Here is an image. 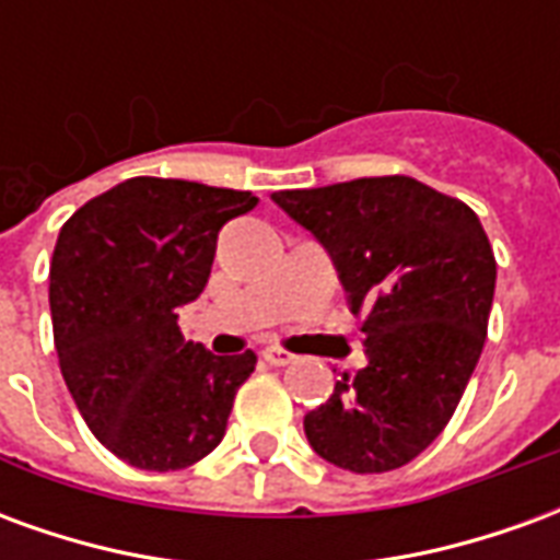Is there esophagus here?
I'll use <instances>...</instances> for the list:
<instances>
[{
	"instance_id": "34e87169",
	"label": "esophagus",
	"mask_w": 560,
	"mask_h": 560,
	"mask_svg": "<svg viewBox=\"0 0 560 560\" xmlns=\"http://www.w3.org/2000/svg\"><path fill=\"white\" fill-rule=\"evenodd\" d=\"M264 360H267L269 365H291L296 363V357L288 351H281V348H264Z\"/></svg>"
}]
</instances>
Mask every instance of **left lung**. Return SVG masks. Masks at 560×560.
Listing matches in <instances>:
<instances>
[{
  "label": "left lung",
  "mask_w": 560,
  "mask_h": 560,
  "mask_svg": "<svg viewBox=\"0 0 560 560\" xmlns=\"http://www.w3.org/2000/svg\"><path fill=\"white\" fill-rule=\"evenodd\" d=\"M324 245L365 332V365L305 413L317 456L384 474L444 432L486 341L494 255L474 209L411 176L276 191Z\"/></svg>",
  "instance_id": "8db88e82"
}]
</instances>
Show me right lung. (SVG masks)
Masks as SVG:
<instances>
[{
  "label": "right lung",
  "instance_id": "1",
  "mask_svg": "<svg viewBox=\"0 0 560 560\" xmlns=\"http://www.w3.org/2000/svg\"><path fill=\"white\" fill-rule=\"evenodd\" d=\"M252 191L135 176L59 231L50 315L59 369L92 434L143 470H179L224 438L252 351L215 357L183 339L179 308L203 293L219 231Z\"/></svg>",
  "mask_w": 560,
  "mask_h": 560
}]
</instances>
